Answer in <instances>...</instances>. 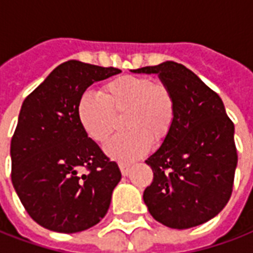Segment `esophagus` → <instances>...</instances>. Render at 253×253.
I'll return each mask as SVG.
<instances>
[{
    "mask_svg": "<svg viewBox=\"0 0 253 253\" xmlns=\"http://www.w3.org/2000/svg\"><path fill=\"white\" fill-rule=\"evenodd\" d=\"M119 166H120L121 174H123V175H128L129 171H130V165H129V164H125V162H121Z\"/></svg>",
    "mask_w": 253,
    "mask_h": 253,
    "instance_id": "obj_1",
    "label": "esophagus"
}]
</instances>
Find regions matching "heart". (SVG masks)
Returning <instances> with one entry per match:
<instances>
[{
	"instance_id": "1",
	"label": "heart",
	"mask_w": 253,
	"mask_h": 253,
	"mask_svg": "<svg viewBox=\"0 0 253 253\" xmlns=\"http://www.w3.org/2000/svg\"><path fill=\"white\" fill-rule=\"evenodd\" d=\"M174 99L165 84L144 76L124 75L107 83L101 95L85 92L78 105L80 124L96 142H104L116 125V115H124L129 132L105 144L112 160L129 162L148 153L152 140L161 141L174 120Z\"/></svg>"
}]
</instances>
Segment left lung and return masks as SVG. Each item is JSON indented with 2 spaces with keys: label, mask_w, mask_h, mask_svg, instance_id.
I'll return each mask as SVG.
<instances>
[{
  "label": "left lung",
  "mask_w": 253,
  "mask_h": 253,
  "mask_svg": "<svg viewBox=\"0 0 253 253\" xmlns=\"http://www.w3.org/2000/svg\"><path fill=\"white\" fill-rule=\"evenodd\" d=\"M157 74L174 99V120L146 160L154 178L144 191L149 212L164 226L186 230L210 220L232 193L238 154L235 126L222 99L183 64L166 60L130 70Z\"/></svg>",
  "instance_id": "1"
}]
</instances>
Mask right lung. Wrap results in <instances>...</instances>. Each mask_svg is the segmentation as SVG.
<instances>
[{
    "instance_id": "1",
    "label": "right lung",
    "mask_w": 253,
    "mask_h": 253,
    "mask_svg": "<svg viewBox=\"0 0 253 253\" xmlns=\"http://www.w3.org/2000/svg\"><path fill=\"white\" fill-rule=\"evenodd\" d=\"M120 72L68 60L23 101L10 145L11 182L27 214L47 230L80 232L108 211L120 169L88 137L78 105L91 84Z\"/></svg>"
}]
</instances>
